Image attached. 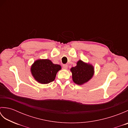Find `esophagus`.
I'll use <instances>...</instances> for the list:
<instances>
[{"label": "esophagus", "instance_id": "34e87169", "mask_svg": "<svg viewBox=\"0 0 128 128\" xmlns=\"http://www.w3.org/2000/svg\"><path fill=\"white\" fill-rule=\"evenodd\" d=\"M68 66L67 64H64L62 66V68H63V69H66L68 68Z\"/></svg>", "mask_w": 128, "mask_h": 128}]
</instances>
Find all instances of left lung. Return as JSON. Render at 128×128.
Masks as SVG:
<instances>
[{"label": "left lung", "mask_w": 128, "mask_h": 128, "mask_svg": "<svg viewBox=\"0 0 128 128\" xmlns=\"http://www.w3.org/2000/svg\"><path fill=\"white\" fill-rule=\"evenodd\" d=\"M72 73V78L74 83L78 85L83 84L91 79L94 75V67L91 64L84 62L79 60L76 66L70 69Z\"/></svg>", "instance_id": "8db88e82"}]
</instances>
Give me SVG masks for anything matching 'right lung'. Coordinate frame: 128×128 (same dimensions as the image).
<instances>
[{"mask_svg": "<svg viewBox=\"0 0 128 128\" xmlns=\"http://www.w3.org/2000/svg\"><path fill=\"white\" fill-rule=\"evenodd\" d=\"M62 67L49 59H37L31 66V72L35 80L41 84H47L54 80Z\"/></svg>", "mask_w": 128, "mask_h": 128, "instance_id": "right-lung-1", "label": "right lung"}]
</instances>
